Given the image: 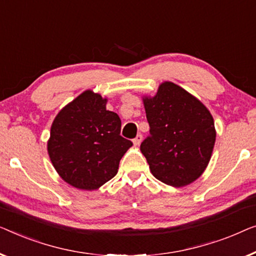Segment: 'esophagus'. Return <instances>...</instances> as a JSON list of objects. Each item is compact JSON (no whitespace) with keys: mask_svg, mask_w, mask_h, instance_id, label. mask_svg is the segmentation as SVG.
<instances>
[{"mask_svg":"<svg viewBox=\"0 0 256 256\" xmlns=\"http://www.w3.org/2000/svg\"><path fill=\"white\" fill-rule=\"evenodd\" d=\"M142 134H138L134 139H133V144H134L136 146H139L140 142H142Z\"/></svg>","mask_w":256,"mask_h":256,"instance_id":"34e87169","label":"esophagus"}]
</instances>
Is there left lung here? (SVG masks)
I'll return each mask as SVG.
<instances>
[{
    "label": "left lung",
    "mask_w": 256,
    "mask_h": 256,
    "mask_svg": "<svg viewBox=\"0 0 256 256\" xmlns=\"http://www.w3.org/2000/svg\"><path fill=\"white\" fill-rule=\"evenodd\" d=\"M150 136L140 150L150 172L168 186H188L203 174L216 142L214 122L203 103L166 81L156 96L142 98Z\"/></svg>",
    "instance_id": "8db88e82"
}]
</instances>
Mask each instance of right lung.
Instances as JSON below:
<instances>
[{"instance_id": "1", "label": "right lung", "mask_w": 256, "mask_h": 256, "mask_svg": "<svg viewBox=\"0 0 256 256\" xmlns=\"http://www.w3.org/2000/svg\"><path fill=\"white\" fill-rule=\"evenodd\" d=\"M106 100L86 90L62 108L52 123L50 159L60 178L78 189H98L112 178L132 146L120 136V118L106 110Z\"/></svg>"}]
</instances>
